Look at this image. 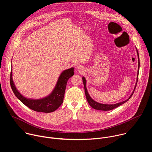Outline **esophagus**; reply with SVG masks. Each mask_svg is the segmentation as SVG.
<instances>
[{
  "label": "esophagus",
  "instance_id": "1",
  "mask_svg": "<svg viewBox=\"0 0 152 152\" xmlns=\"http://www.w3.org/2000/svg\"><path fill=\"white\" fill-rule=\"evenodd\" d=\"M76 69H77V70L78 71V72H82L83 71V67L82 66H77V67H76Z\"/></svg>",
  "mask_w": 152,
  "mask_h": 152
}]
</instances>
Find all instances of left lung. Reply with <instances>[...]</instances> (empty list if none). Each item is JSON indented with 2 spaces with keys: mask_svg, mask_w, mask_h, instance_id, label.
Segmentation results:
<instances>
[{
  "mask_svg": "<svg viewBox=\"0 0 152 152\" xmlns=\"http://www.w3.org/2000/svg\"><path fill=\"white\" fill-rule=\"evenodd\" d=\"M136 50H137V56H138V72H137V81H136V83L134 87V89L132 92V94H131V95L129 96V98L126 99L124 101V102L116 103V104H102V103H98L96 102H95V100H94L89 95L86 85V79L85 78V77H82V80H83V83L84 85V88H85V95H86V99L88 101V103H89V104L91 106V107L96 109V110H103V111H107V110H113L119 106H120L121 105L124 104L125 103H126V102L130 99V98L132 96V94H134V92L135 91V89L136 88V85L137 83V81H138V73H139V69H140V58H139V54H138V50L136 48Z\"/></svg>",
  "mask_w": 152,
  "mask_h": 152,
  "instance_id": "obj_1",
  "label": "left lung"
}]
</instances>
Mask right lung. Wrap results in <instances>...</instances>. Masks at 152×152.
I'll use <instances>...</instances> for the list:
<instances>
[{"label":"right lung","instance_id":"add662e5","mask_svg":"<svg viewBox=\"0 0 152 152\" xmlns=\"http://www.w3.org/2000/svg\"><path fill=\"white\" fill-rule=\"evenodd\" d=\"M73 75V67L64 70L60 75L52 92L48 96L40 99L27 98L21 95L13 81L12 70L10 76V83L15 95L27 107L36 112L50 113L56 110L62 104L67 82Z\"/></svg>","mask_w":152,"mask_h":152}]
</instances>
